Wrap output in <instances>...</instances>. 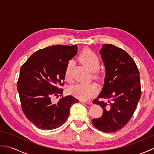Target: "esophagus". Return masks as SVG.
I'll return each instance as SVG.
<instances>
[{
  "label": "esophagus",
  "mask_w": 154,
  "mask_h": 154,
  "mask_svg": "<svg viewBox=\"0 0 154 154\" xmlns=\"http://www.w3.org/2000/svg\"><path fill=\"white\" fill-rule=\"evenodd\" d=\"M81 103H85V104H92V101L89 100V101H86V100H80Z\"/></svg>",
  "instance_id": "34e87169"
}]
</instances>
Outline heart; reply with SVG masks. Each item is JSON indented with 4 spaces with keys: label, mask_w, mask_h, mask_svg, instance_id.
Here are the masks:
<instances>
[{
    "label": "heart",
    "mask_w": 154,
    "mask_h": 154,
    "mask_svg": "<svg viewBox=\"0 0 154 154\" xmlns=\"http://www.w3.org/2000/svg\"><path fill=\"white\" fill-rule=\"evenodd\" d=\"M79 60L84 65L91 71H95L94 75L98 76V73L96 72L99 69L100 65V61L99 56L89 49L84 50L79 56ZM72 63L69 61L65 69V79L68 82L72 81ZM98 87L94 83H78L71 87L69 89V93L71 95L80 99L81 100H89L97 94Z\"/></svg>",
    "instance_id": "heart-1"
}]
</instances>
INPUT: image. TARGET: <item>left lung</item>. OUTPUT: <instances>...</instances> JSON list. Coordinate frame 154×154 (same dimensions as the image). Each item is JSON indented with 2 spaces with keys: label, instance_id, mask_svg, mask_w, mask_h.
Listing matches in <instances>:
<instances>
[{
  "label": "left lung",
  "instance_id": "left-lung-1",
  "mask_svg": "<svg viewBox=\"0 0 154 154\" xmlns=\"http://www.w3.org/2000/svg\"><path fill=\"white\" fill-rule=\"evenodd\" d=\"M106 69L103 88L93 100L103 108L99 119L92 120L93 126L104 132H115L131 119L141 97L140 73L130 55L112 44H104L100 51ZM99 98H105L104 102Z\"/></svg>",
  "mask_w": 154,
  "mask_h": 154
}]
</instances>
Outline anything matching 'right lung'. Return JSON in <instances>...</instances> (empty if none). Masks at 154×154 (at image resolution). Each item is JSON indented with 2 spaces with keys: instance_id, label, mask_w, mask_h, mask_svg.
<instances>
[{
  "instance_id": "add662e5",
  "label": "right lung",
  "mask_w": 154,
  "mask_h": 154,
  "mask_svg": "<svg viewBox=\"0 0 154 154\" xmlns=\"http://www.w3.org/2000/svg\"><path fill=\"white\" fill-rule=\"evenodd\" d=\"M77 52V45H55L41 49L22 65L17 89L23 112L42 130L61 126L68 119L69 109L79 102L75 97H62L57 103L51 97H61L65 67Z\"/></svg>"
}]
</instances>
